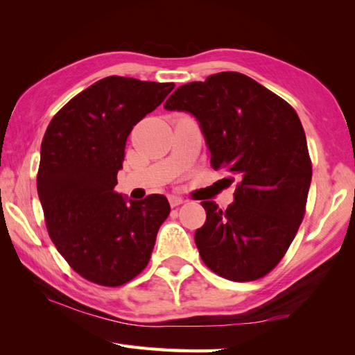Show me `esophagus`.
<instances>
[{
  "mask_svg": "<svg viewBox=\"0 0 355 355\" xmlns=\"http://www.w3.org/2000/svg\"><path fill=\"white\" fill-rule=\"evenodd\" d=\"M168 200H169L171 207H177V206L183 205V202H184V200L182 197H178V195H169Z\"/></svg>",
  "mask_w": 355,
  "mask_h": 355,
  "instance_id": "obj_1",
  "label": "esophagus"
}]
</instances>
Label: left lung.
<instances>
[{
  "instance_id": "8db88e82",
  "label": "left lung",
  "mask_w": 355,
  "mask_h": 355,
  "mask_svg": "<svg viewBox=\"0 0 355 355\" xmlns=\"http://www.w3.org/2000/svg\"><path fill=\"white\" fill-rule=\"evenodd\" d=\"M164 108L193 116L214 168L238 178L227 209L201 202L207 216L195 232V244L202 262L235 282L266 276L296 236L311 184V160L296 111L236 71L178 87Z\"/></svg>"
}]
</instances>
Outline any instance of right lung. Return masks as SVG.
<instances>
[{
	"label": "right lung",
	"instance_id": "right-lung-1",
	"mask_svg": "<svg viewBox=\"0 0 355 355\" xmlns=\"http://www.w3.org/2000/svg\"><path fill=\"white\" fill-rule=\"evenodd\" d=\"M173 87L108 76L73 97L45 131L37 195L50 238L94 284L119 286L137 276L171 212L163 195L130 200L114 187L132 126Z\"/></svg>",
	"mask_w": 355,
	"mask_h": 355
}]
</instances>
